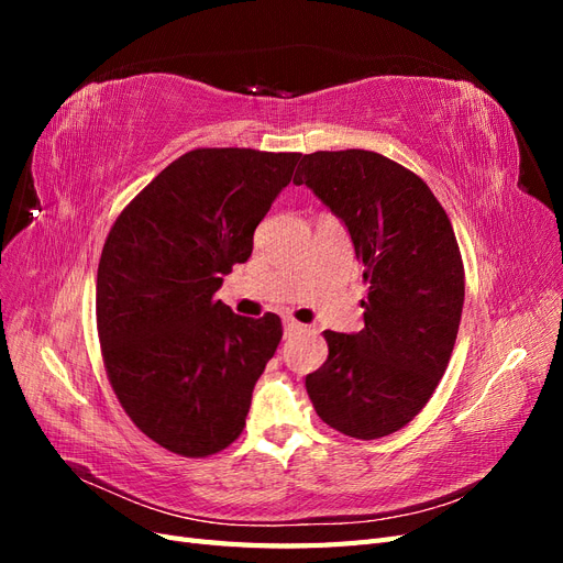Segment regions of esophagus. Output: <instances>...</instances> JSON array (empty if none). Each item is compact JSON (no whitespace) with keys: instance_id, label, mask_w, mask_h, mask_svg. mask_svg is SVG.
Instances as JSON below:
<instances>
[{"instance_id":"34e87169","label":"esophagus","mask_w":563,"mask_h":563,"mask_svg":"<svg viewBox=\"0 0 563 563\" xmlns=\"http://www.w3.org/2000/svg\"><path fill=\"white\" fill-rule=\"evenodd\" d=\"M302 331V323H298L296 319H284V335H296Z\"/></svg>"}]
</instances>
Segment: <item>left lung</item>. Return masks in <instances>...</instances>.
<instances>
[{
	"mask_svg": "<svg viewBox=\"0 0 563 563\" xmlns=\"http://www.w3.org/2000/svg\"><path fill=\"white\" fill-rule=\"evenodd\" d=\"M294 176L343 220L368 296L360 333L323 331L329 360L305 378L317 416L354 439L411 422L449 366L465 300L453 225L432 190L378 152L305 155Z\"/></svg>",
	"mask_w": 563,
	"mask_h": 563,
	"instance_id": "8db88e82",
	"label": "left lung"
}]
</instances>
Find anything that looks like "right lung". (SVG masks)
<instances>
[{"label":"right lung","mask_w":563,"mask_h":563,"mask_svg":"<svg viewBox=\"0 0 563 563\" xmlns=\"http://www.w3.org/2000/svg\"><path fill=\"white\" fill-rule=\"evenodd\" d=\"M300 152L199 147L119 213L98 263L96 321L110 385L145 437L207 457L242 434L282 319L216 300Z\"/></svg>","instance_id":"right-lung-1"}]
</instances>
